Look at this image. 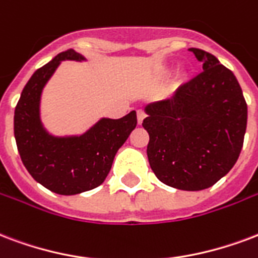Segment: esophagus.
I'll list each match as a JSON object with an SVG mask.
<instances>
[{
  "label": "esophagus",
  "instance_id": "1",
  "mask_svg": "<svg viewBox=\"0 0 258 258\" xmlns=\"http://www.w3.org/2000/svg\"><path fill=\"white\" fill-rule=\"evenodd\" d=\"M147 117V114H145L144 110H137V121H139V123H143V121H144V118Z\"/></svg>",
  "mask_w": 258,
  "mask_h": 258
}]
</instances>
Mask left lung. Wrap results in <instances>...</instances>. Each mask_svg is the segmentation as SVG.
Listing matches in <instances>:
<instances>
[{"instance_id": "obj_1", "label": "left lung", "mask_w": 258, "mask_h": 258, "mask_svg": "<svg viewBox=\"0 0 258 258\" xmlns=\"http://www.w3.org/2000/svg\"><path fill=\"white\" fill-rule=\"evenodd\" d=\"M189 51L204 71L173 98L148 104L143 126L150 135L147 155L159 181L181 190H203L239 158L247 104L237 77L218 58L200 48Z\"/></svg>"}]
</instances>
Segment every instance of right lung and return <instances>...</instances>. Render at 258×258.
Wrapping results in <instances>:
<instances>
[{"mask_svg": "<svg viewBox=\"0 0 258 258\" xmlns=\"http://www.w3.org/2000/svg\"><path fill=\"white\" fill-rule=\"evenodd\" d=\"M63 59L83 61L75 50L54 57L31 76L15 108V139L21 162L35 181L58 195L95 189L110 173L114 156L136 127V111L119 118H102L81 136L54 137L40 122L42 90Z\"/></svg>", "mask_w": 258, "mask_h": 258, "instance_id": "1", "label": "right lung"}]
</instances>
